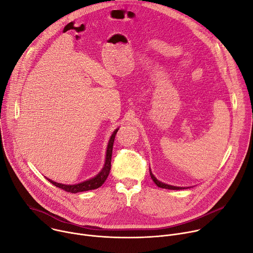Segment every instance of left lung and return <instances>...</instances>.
<instances>
[{"label": "left lung", "instance_id": "left-lung-1", "mask_svg": "<svg viewBox=\"0 0 253 253\" xmlns=\"http://www.w3.org/2000/svg\"><path fill=\"white\" fill-rule=\"evenodd\" d=\"M149 172H150V176L152 178V180L156 183V186L159 187V188H163V189H169V190H181L183 188H179V187H173V186H169V185H167V183H164V182H160L159 180L156 179V177L152 174L151 170L149 169Z\"/></svg>", "mask_w": 253, "mask_h": 253}]
</instances>
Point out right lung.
I'll return each mask as SVG.
<instances>
[{
	"label": "right lung",
	"instance_id": "add662e5",
	"mask_svg": "<svg viewBox=\"0 0 253 253\" xmlns=\"http://www.w3.org/2000/svg\"><path fill=\"white\" fill-rule=\"evenodd\" d=\"M118 132V129H116L114 131V133L112 134L111 138L109 140V144H108V148H107V154H106V163L105 166L102 169V171H100V173L98 175H96L94 178H90L88 180L83 181L81 183H78V185H62V183H58L55 182L51 179H48L53 186L68 192V193H73V194H77L80 192H84V191H89V190H95L100 188L103 183L105 182V180L107 179L109 173H110V169H111V158H112V151H113V144H114V139L115 136H116Z\"/></svg>",
	"mask_w": 253,
	"mask_h": 253
}]
</instances>
